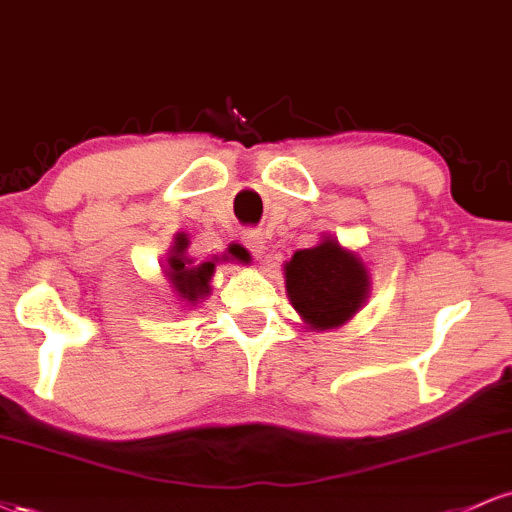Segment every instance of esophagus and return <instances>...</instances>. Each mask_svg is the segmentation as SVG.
I'll return each mask as SVG.
<instances>
[{
	"instance_id": "obj_1",
	"label": "esophagus",
	"mask_w": 512,
	"mask_h": 512,
	"mask_svg": "<svg viewBox=\"0 0 512 512\" xmlns=\"http://www.w3.org/2000/svg\"><path fill=\"white\" fill-rule=\"evenodd\" d=\"M245 248H248L252 255L255 257H260L262 252H264V243H267V240H264V236L260 231H250V233H245Z\"/></svg>"
}]
</instances>
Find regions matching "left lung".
Wrapping results in <instances>:
<instances>
[{"instance_id": "left-lung-1", "label": "left lung", "mask_w": 512, "mask_h": 512, "mask_svg": "<svg viewBox=\"0 0 512 512\" xmlns=\"http://www.w3.org/2000/svg\"><path fill=\"white\" fill-rule=\"evenodd\" d=\"M286 293L291 305L315 330L344 325L368 293V272L354 252L334 240L298 250L286 264Z\"/></svg>"}]
</instances>
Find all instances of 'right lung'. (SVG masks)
Segmentation results:
<instances>
[{
    "mask_svg": "<svg viewBox=\"0 0 512 512\" xmlns=\"http://www.w3.org/2000/svg\"><path fill=\"white\" fill-rule=\"evenodd\" d=\"M187 240L178 238L175 243V252L170 255L168 267H170V279H173L175 291L180 293V298L185 301H197L199 296L209 293V276L214 274V264L204 262L199 267H187L185 257H182V250H185Z\"/></svg>",
    "mask_w": 512,
    "mask_h": 512,
    "instance_id": "add662e5",
    "label": "right lung"
}]
</instances>
